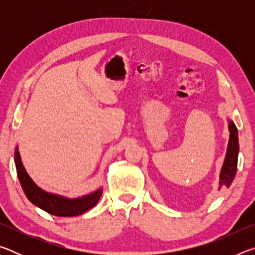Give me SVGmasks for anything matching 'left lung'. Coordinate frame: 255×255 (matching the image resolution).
<instances>
[{"instance_id":"left-lung-1","label":"left lung","mask_w":255,"mask_h":255,"mask_svg":"<svg viewBox=\"0 0 255 255\" xmlns=\"http://www.w3.org/2000/svg\"><path fill=\"white\" fill-rule=\"evenodd\" d=\"M228 130H230V140H228L227 152L224 159L221 175H219V187H230L235 178L237 170V157H239V132L235 124L230 120L228 122Z\"/></svg>"}]
</instances>
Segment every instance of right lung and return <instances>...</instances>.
I'll return each instance as SVG.
<instances>
[{
  "label": "right lung",
  "instance_id": "add662e5",
  "mask_svg": "<svg viewBox=\"0 0 255 255\" xmlns=\"http://www.w3.org/2000/svg\"><path fill=\"white\" fill-rule=\"evenodd\" d=\"M14 162L16 173H18L21 187H22L25 196L34 206L39 207L50 215L59 216V217H73V216L82 215L96 206L102 195V188L98 189L97 191L90 193V195L74 198V199L46 192L38 187L27 173L22 161H21L18 147H15Z\"/></svg>",
  "mask_w": 255,
  "mask_h": 255
}]
</instances>
